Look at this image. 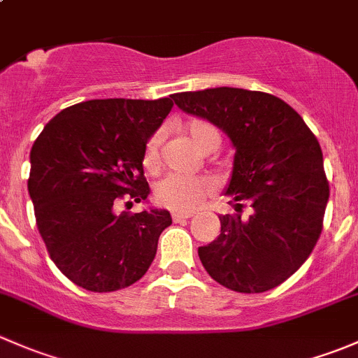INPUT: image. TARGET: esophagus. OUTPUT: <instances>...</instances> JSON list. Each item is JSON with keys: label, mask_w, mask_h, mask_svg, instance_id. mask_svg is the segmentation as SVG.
<instances>
[{"label": "esophagus", "mask_w": 358, "mask_h": 358, "mask_svg": "<svg viewBox=\"0 0 358 358\" xmlns=\"http://www.w3.org/2000/svg\"><path fill=\"white\" fill-rule=\"evenodd\" d=\"M171 218H173V222L178 223V222H183V220L192 218V213H190V211L189 213H173Z\"/></svg>", "instance_id": "1"}]
</instances>
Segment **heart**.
Listing matches in <instances>:
<instances>
[{"mask_svg": "<svg viewBox=\"0 0 358 358\" xmlns=\"http://www.w3.org/2000/svg\"><path fill=\"white\" fill-rule=\"evenodd\" d=\"M185 133L190 142L204 154L218 149L220 142H222L218 128L206 119H192L187 122ZM162 142H164V129H157L147 140L142 156L143 168L147 171H156L161 164ZM213 190H215V185L206 178H183V176L169 175L156 183L154 199L161 208L189 213L196 209L202 201L208 199Z\"/></svg>", "mask_w": 358, "mask_h": 358, "instance_id": "1", "label": "heart"}]
</instances>
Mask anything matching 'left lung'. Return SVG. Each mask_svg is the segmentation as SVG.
Instances as JSON below:
<instances>
[{
  "label": "left lung",
  "instance_id": "8db88e82",
  "mask_svg": "<svg viewBox=\"0 0 358 358\" xmlns=\"http://www.w3.org/2000/svg\"><path fill=\"white\" fill-rule=\"evenodd\" d=\"M171 99L223 129L236 147L225 192L236 213L218 216V239L199 248L202 266L237 292L280 286L322 232L329 182L319 140L298 112L270 93L222 86ZM246 205L252 213L244 219Z\"/></svg>",
  "mask_w": 358,
  "mask_h": 358
}]
</instances>
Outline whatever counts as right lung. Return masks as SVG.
<instances>
[{"label": "right lung", "instance_id": "add662e5", "mask_svg": "<svg viewBox=\"0 0 358 358\" xmlns=\"http://www.w3.org/2000/svg\"><path fill=\"white\" fill-rule=\"evenodd\" d=\"M171 107V99L88 100L60 110L36 138L27 180L36 225L50 258L76 286L124 289L154 262L171 215H117L115 208L150 194L143 147Z\"/></svg>", "mask_w": 358, "mask_h": 358}]
</instances>
